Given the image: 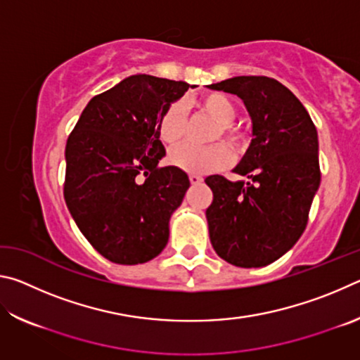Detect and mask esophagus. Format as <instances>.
Instances as JSON below:
<instances>
[{
  "label": "esophagus",
  "mask_w": 360,
  "mask_h": 360,
  "mask_svg": "<svg viewBox=\"0 0 360 360\" xmlns=\"http://www.w3.org/2000/svg\"><path fill=\"white\" fill-rule=\"evenodd\" d=\"M188 181H191L192 186H198V184H202V182H203V178H202V176H198V174H191V176H188Z\"/></svg>",
  "instance_id": "obj_1"
}]
</instances>
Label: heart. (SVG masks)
Segmentation results:
<instances>
[{"mask_svg":"<svg viewBox=\"0 0 360 360\" xmlns=\"http://www.w3.org/2000/svg\"><path fill=\"white\" fill-rule=\"evenodd\" d=\"M200 111L217 122L212 139L224 138L235 150H243L248 144V133L235 124L236 106L227 95L211 92L197 101ZM187 119L182 103L174 101L163 109L158 117V136L165 144L176 146L186 138ZM169 162L187 173L206 174L227 168L233 162V152L225 143H214L205 148L184 144L169 152Z\"/></svg>","mask_w":360,"mask_h":360,"instance_id":"heart-1","label":"heart"}]
</instances>
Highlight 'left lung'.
I'll use <instances>...</instances> for the list:
<instances>
[{
    "label": "left lung",
    "mask_w": 360,
    "mask_h": 360,
    "mask_svg": "<svg viewBox=\"0 0 360 360\" xmlns=\"http://www.w3.org/2000/svg\"><path fill=\"white\" fill-rule=\"evenodd\" d=\"M238 95L252 119V143L235 173L205 179L212 191L206 210L219 257L241 268L278 260L307 229L321 182L318 131L300 100L266 76H238L208 85Z\"/></svg>",
    "instance_id": "1"
}]
</instances>
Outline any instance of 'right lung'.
<instances>
[{"mask_svg": "<svg viewBox=\"0 0 360 360\" xmlns=\"http://www.w3.org/2000/svg\"><path fill=\"white\" fill-rule=\"evenodd\" d=\"M195 87V85H192ZM187 82L136 75L94 96L66 141L63 197L95 251L120 265L149 262L168 243V221L191 186L160 167L158 117Z\"/></svg>", "mask_w": 360, "mask_h": 360, "instance_id": "obj_1", "label": "right lung"}]
</instances>
